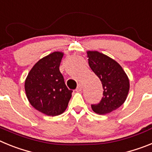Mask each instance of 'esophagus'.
Instances as JSON below:
<instances>
[{
    "mask_svg": "<svg viewBox=\"0 0 152 152\" xmlns=\"http://www.w3.org/2000/svg\"><path fill=\"white\" fill-rule=\"evenodd\" d=\"M82 88H83V86H82L81 84H79L77 86V88H76V91H77V92H80V91L82 90Z\"/></svg>",
    "mask_w": 152,
    "mask_h": 152,
    "instance_id": "1",
    "label": "esophagus"
}]
</instances>
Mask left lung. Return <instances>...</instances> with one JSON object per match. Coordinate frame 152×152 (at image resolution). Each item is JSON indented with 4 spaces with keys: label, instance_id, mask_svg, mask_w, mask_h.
Wrapping results in <instances>:
<instances>
[{
    "label": "left lung",
    "instance_id": "left-lung-1",
    "mask_svg": "<svg viewBox=\"0 0 152 152\" xmlns=\"http://www.w3.org/2000/svg\"><path fill=\"white\" fill-rule=\"evenodd\" d=\"M88 63L101 80L103 87V97L99 103L92 105L97 114L112 113L125 102L129 91L127 74L115 60L98 51H87Z\"/></svg>",
    "mask_w": 152,
    "mask_h": 152
}]
</instances>
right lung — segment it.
<instances>
[{
	"mask_svg": "<svg viewBox=\"0 0 152 152\" xmlns=\"http://www.w3.org/2000/svg\"><path fill=\"white\" fill-rule=\"evenodd\" d=\"M63 52H53L39 60L30 69L24 88L29 102L34 109L49 116L65 112L72 96L66 87L60 65Z\"/></svg>",
	"mask_w": 152,
	"mask_h": 152,
	"instance_id": "obj_1",
	"label": "right lung"
}]
</instances>
